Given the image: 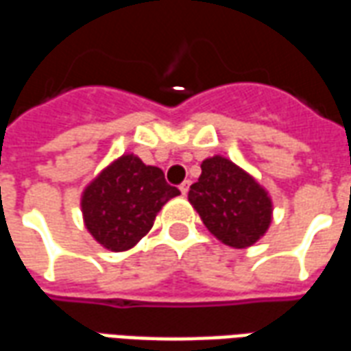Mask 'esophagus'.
Wrapping results in <instances>:
<instances>
[{
    "label": "esophagus",
    "instance_id": "1",
    "mask_svg": "<svg viewBox=\"0 0 351 351\" xmlns=\"http://www.w3.org/2000/svg\"><path fill=\"white\" fill-rule=\"evenodd\" d=\"M188 188H190V180H184V182L178 186V190H180V193H182V195H186V193H188Z\"/></svg>",
    "mask_w": 351,
    "mask_h": 351
}]
</instances>
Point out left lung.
I'll use <instances>...</instances> for the list:
<instances>
[{
	"instance_id": "obj_1",
	"label": "left lung",
	"mask_w": 351,
	"mask_h": 351,
	"mask_svg": "<svg viewBox=\"0 0 351 351\" xmlns=\"http://www.w3.org/2000/svg\"><path fill=\"white\" fill-rule=\"evenodd\" d=\"M188 199L206 229L233 248L254 244L271 223L272 205L267 191L220 156L201 163V176L190 186Z\"/></svg>"
}]
</instances>
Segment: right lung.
<instances>
[{
	"label": "right lung",
	"mask_w": 351,
	"mask_h": 351,
	"mask_svg": "<svg viewBox=\"0 0 351 351\" xmlns=\"http://www.w3.org/2000/svg\"><path fill=\"white\" fill-rule=\"evenodd\" d=\"M178 193L161 169L128 154L84 190L82 214L97 243L112 252L130 250L150 231L161 206Z\"/></svg>",
	"instance_id": "obj_1"
}]
</instances>
